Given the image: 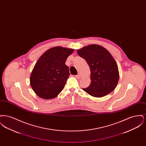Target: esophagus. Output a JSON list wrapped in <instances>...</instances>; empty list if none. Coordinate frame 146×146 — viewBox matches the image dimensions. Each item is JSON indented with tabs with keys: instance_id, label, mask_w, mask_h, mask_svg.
Returning <instances> with one entry per match:
<instances>
[{
	"instance_id": "esophagus-1",
	"label": "esophagus",
	"mask_w": 146,
	"mask_h": 146,
	"mask_svg": "<svg viewBox=\"0 0 146 146\" xmlns=\"http://www.w3.org/2000/svg\"><path fill=\"white\" fill-rule=\"evenodd\" d=\"M75 77H76V78H77V79H79V78H80V77H81V76H80V75L79 74H78V75H76V76H75Z\"/></svg>"
}]
</instances>
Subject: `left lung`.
Here are the masks:
<instances>
[{
  "instance_id": "8db88e82",
  "label": "left lung",
  "mask_w": 146,
  "mask_h": 146,
  "mask_svg": "<svg viewBox=\"0 0 146 146\" xmlns=\"http://www.w3.org/2000/svg\"><path fill=\"white\" fill-rule=\"evenodd\" d=\"M77 53L90 68L91 82L84 91L92 96L101 97L115 89L119 78L118 66L108 50L93 44L78 50Z\"/></svg>"
}]
</instances>
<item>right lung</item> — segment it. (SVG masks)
Segmentation results:
<instances>
[{
  "instance_id": "1",
  "label": "right lung",
  "mask_w": 146,
  "mask_h": 146,
  "mask_svg": "<svg viewBox=\"0 0 146 146\" xmlns=\"http://www.w3.org/2000/svg\"><path fill=\"white\" fill-rule=\"evenodd\" d=\"M73 51V49L57 46L40 56L30 76L31 86L39 97L51 99L62 91L70 75L65 62Z\"/></svg>"
}]
</instances>
